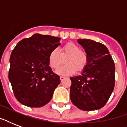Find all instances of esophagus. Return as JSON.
Listing matches in <instances>:
<instances>
[{
    "label": "esophagus",
    "mask_w": 127,
    "mask_h": 127,
    "mask_svg": "<svg viewBox=\"0 0 127 127\" xmlns=\"http://www.w3.org/2000/svg\"><path fill=\"white\" fill-rule=\"evenodd\" d=\"M64 76H60V80H63L64 79Z\"/></svg>",
    "instance_id": "1"
}]
</instances>
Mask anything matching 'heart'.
I'll use <instances>...</instances> for the list:
<instances>
[{
	"label": "heart",
	"instance_id": "heart-1",
	"mask_svg": "<svg viewBox=\"0 0 127 127\" xmlns=\"http://www.w3.org/2000/svg\"><path fill=\"white\" fill-rule=\"evenodd\" d=\"M59 50L55 48L51 50L48 57L50 67L56 70L63 63L65 59L66 64L62 66L57 70L59 74L70 75L75 72L77 70H82L88 61V56L86 52L80 50V47L73 43H68L64 45Z\"/></svg>",
	"mask_w": 127,
	"mask_h": 127
}]
</instances>
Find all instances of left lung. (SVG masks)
<instances>
[{
	"label": "left lung",
	"mask_w": 127,
	"mask_h": 127,
	"mask_svg": "<svg viewBox=\"0 0 127 127\" xmlns=\"http://www.w3.org/2000/svg\"><path fill=\"white\" fill-rule=\"evenodd\" d=\"M78 41L85 49L88 61L80 75L70 77V99L82 110L99 109L114 89V61L103 44L85 39Z\"/></svg>",
	"instance_id": "obj_1"
}]
</instances>
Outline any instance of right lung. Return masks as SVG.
Masks as SVG:
<instances>
[{
    "mask_svg": "<svg viewBox=\"0 0 127 127\" xmlns=\"http://www.w3.org/2000/svg\"><path fill=\"white\" fill-rule=\"evenodd\" d=\"M59 37L35 34L18 43L11 53L9 80L15 97L30 107L49 102L60 84L59 76L52 71L48 57L59 45Z\"/></svg>",
    "mask_w": 127,
    "mask_h": 127,
    "instance_id": "1",
    "label": "right lung"
}]
</instances>
